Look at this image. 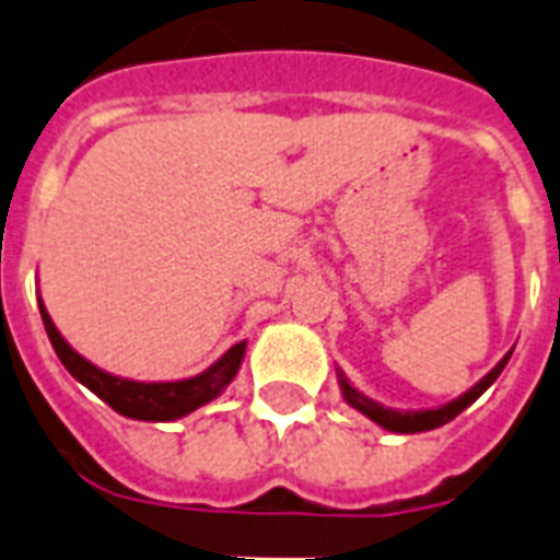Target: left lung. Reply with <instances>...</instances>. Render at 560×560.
<instances>
[{
    "instance_id": "obj_1",
    "label": "left lung",
    "mask_w": 560,
    "mask_h": 560,
    "mask_svg": "<svg viewBox=\"0 0 560 560\" xmlns=\"http://www.w3.org/2000/svg\"><path fill=\"white\" fill-rule=\"evenodd\" d=\"M509 357H512V351H509L506 357H503L501 362H498V365H494L483 380H480V383L471 385L466 394H460V397L452 399V402H445V406L425 408V411H397V408H385L380 406V402H374L371 397H365L362 390L353 388L342 371H336V376H339V388H342L345 402H348L351 408H357L359 413H365L368 420H374L376 425H383L385 431H397V434H420V431L440 429V425H445V422H452L457 413L466 411V408H469L471 402H475V399L480 397V394H483V390L498 380V376H501Z\"/></svg>"
}]
</instances>
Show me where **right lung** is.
Instances as JSON below:
<instances>
[{
    "label": "right lung",
    "mask_w": 560,
    "mask_h": 560,
    "mask_svg": "<svg viewBox=\"0 0 560 560\" xmlns=\"http://www.w3.org/2000/svg\"><path fill=\"white\" fill-rule=\"evenodd\" d=\"M39 313H43L45 334L51 339L54 351H57L59 362L66 365V371L74 376L77 383H83L91 394H97L106 406L115 408L122 417L147 422H170L180 420L186 413H192L195 408L207 406L212 399L233 383L238 374L241 359L247 351V342L233 345L224 357L212 362L207 371L189 380H175V383H138V380H126V376H115L89 362L85 357L71 348L51 322L48 311H45L43 299H39Z\"/></svg>",
    "instance_id": "obj_1"
}]
</instances>
